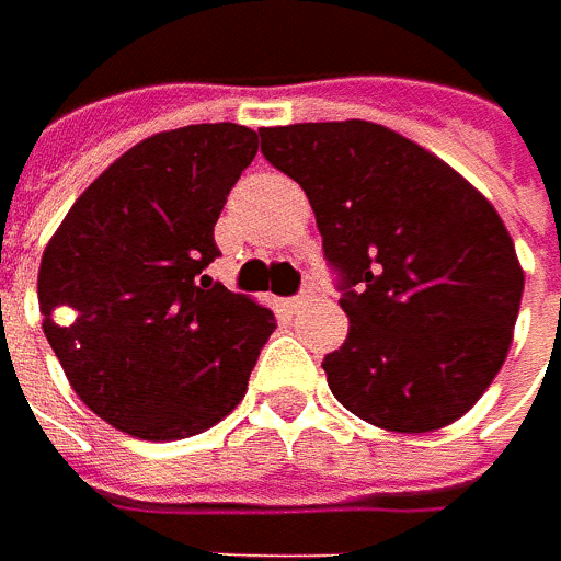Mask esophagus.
Segmentation results:
<instances>
[{
	"mask_svg": "<svg viewBox=\"0 0 561 561\" xmlns=\"http://www.w3.org/2000/svg\"><path fill=\"white\" fill-rule=\"evenodd\" d=\"M309 299H312V284H306L302 290H299V293H296V296H293V299H290V309H302V306H306Z\"/></svg>",
	"mask_w": 561,
	"mask_h": 561,
	"instance_id": "esophagus-1",
	"label": "esophagus"
}]
</instances>
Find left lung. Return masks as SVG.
<instances>
[{"instance_id":"1","label":"left lung","mask_w":561,"mask_h":561,"mask_svg":"<svg viewBox=\"0 0 561 561\" xmlns=\"http://www.w3.org/2000/svg\"><path fill=\"white\" fill-rule=\"evenodd\" d=\"M262 156L306 190L350 318L321 368L362 421L453 424L503 368L525 274L503 218L419 142L371 121L262 127Z\"/></svg>"}]
</instances>
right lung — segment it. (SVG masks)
I'll use <instances>...</instances> for the list:
<instances>
[{
    "label": "right lung",
    "mask_w": 561,
    "mask_h": 561,
    "mask_svg": "<svg viewBox=\"0 0 561 561\" xmlns=\"http://www.w3.org/2000/svg\"><path fill=\"white\" fill-rule=\"evenodd\" d=\"M259 152L240 124H190L127 149L71 205L39 262L43 331L75 393L140 440L218 424L274 331L205 268L215 221Z\"/></svg>",
    "instance_id": "1"
}]
</instances>
